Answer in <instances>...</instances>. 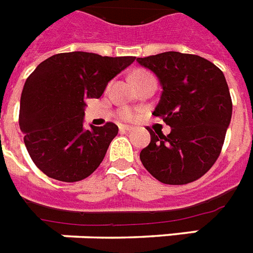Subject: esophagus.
Returning <instances> with one entry per match:
<instances>
[{"label": "esophagus", "mask_w": 253, "mask_h": 253, "mask_svg": "<svg viewBox=\"0 0 253 253\" xmlns=\"http://www.w3.org/2000/svg\"><path fill=\"white\" fill-rule=\"evenodd\" d=\"M119 128H120V130H125V132H132L134 129L133 126H129V125H120Z\"/></svg>", "instance_id": "1"}]
</instances>
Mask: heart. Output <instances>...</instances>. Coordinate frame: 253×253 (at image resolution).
<instances>
[{
  "label": "heart",
  "instance_id": "b5f03b06",
  "mask_svg": "<svg viewBox=\"0 0 253 253\" xmlns=\"http://www.w3.org/2000/svg\"><path fill=\"white\" fill-rule=\"evenodd\" d=\"M147 76H150V74H149L147 72H145V70H137V72H134L132 74V81L134 82V81L139 80V78H143V77H147ZM120 117L123 119V120L132 121L137 117V112L136 111L129 110V108H124V110L121 111Z\"/></svg>",
  "mask_w": 253,
  "mask_h": 253
}]
</instances>
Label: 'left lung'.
<instances>
[{
	"mask_svg": "<svg viewBox=\"0 0 253 253\" xmlns=\"http://www.w3.org/2000/svg\"><path fill=\"white\" fill-rule=\"evenodd\" d=\"M154 73L162 95L153 115L171 126L169 134H155L139 159L165 184L192 183L215 163L232 115L229 86L221 69L196 54L180 52L137 58Z\"/></svg>",
	"mask_w": 253,
	"mask_h": 253,
	"instance_id": "8db88e82",
	"label": "left lung"
}]
</instances>
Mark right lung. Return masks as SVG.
Returning <instances> with one entry per match:
<instances>
[{
  "label": "right lung",
  "instance_id": "1",
  "mask_svg": "<svg viewBox=\"0 0 253 253\" xmlns=\"http://www.w3.org/2000/svg\"><path fill=\"white\" fill-rule=\"evenodd\" d=\"M134 60L58 53L30 74L21 95L19 126L28 154L46 176L73 183L98 169L119 128L107 123L84 129L86 100L100 98L108 82Z\"/></svg>",
  "mask_w": 253,
  "mask_h": 253
}]
</instances>
